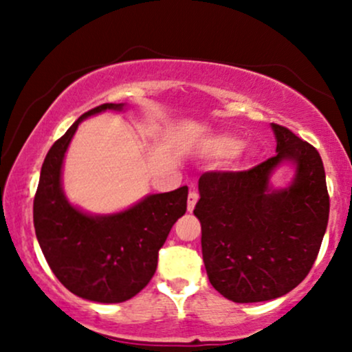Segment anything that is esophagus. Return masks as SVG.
<instances>
[{"label":"esophagus","instance_id":"obj_1","mask_svg":"<svg viewBox=\"0 0 352 352\" xmlns=\"http://www.w3.org/2000/svg\"><path fill=\"white\" fill-rule=\"evenodd\" d=\"M197 201H199V193H197L195 190H192V192L188 193V200H187V208H188V212H193V208H195Z\"/></svg>","mask_w":352,"mask_h":352}]
</instances>
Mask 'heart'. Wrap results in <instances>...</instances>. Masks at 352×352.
I'll use <instances>...</instances> for the list:
<instances>
[{"instance_id":"heart-1","label":"heart","mask_w":352,"mask_h":352,"mask_svg":"<svg viewBox=\"0 0 352 352\" xmlns=\"http://www.w3.org/2000/svg\"><path fill=\"white\" fill-rule=\"evenodd\" d=\"M243 139L233 134H220L212 137L207 142V148L210 153L217 157H233L243 148Z\"/></svg>"}]
</instances>
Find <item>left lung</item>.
<instances>
[{"instance_id": "1", "label": "left lung", "mask_w": 352, "mask_h": 352, "mask_svg": "<svg viewBox=\"0 0 352 352\" xmlns=\"http://www.w3.org/2000/svg\"><path fill=\"white\" fill-rule=\"evenodd\" d=\"M276 155L245 172L200 177L195 217L208 280L235 302H260L289 293L316 260L329 218L322 160L313 145L272 124ZM295 167L288 188L273 189L271 175Z\"/></svg>"}]
</instances>
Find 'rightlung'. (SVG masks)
Listing matches in <instances>:
<instances>
[{"label": "right lung", "mask_w": 352, "mask_h": 352, "mask_svg": "<svg viewBox=\"0 0 352 352\" xmlns=\"http://www.w3.org/2000/svg\"><path fill=\"white\" fill-rule=\"evenodd\" d=\"M124 107L102 104L80 116L47 152L34 197L36 238L47 265L71 293L96 302H122L144 289L173 223L187 212V185L109 215L82 212L67 200L63 164L79 124Z\"/></svg>", "instance_id": "right-lung-1"}]
</instances>
